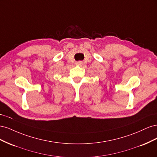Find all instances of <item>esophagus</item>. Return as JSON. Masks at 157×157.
<instances>
[{"mask_svg":"<svg viewBox=\"0 0 157 157\" xmlns=\"http://www.w3.org/2000/svg\"><path fill=\"white\" fill-rule=\"evenodd\" d=\"M82 64V61H78V62H76V65H81Z\"/></svg>","mask_w":157,"mask_h":157,"instance_id":"1","label":"esophagus"}]
</instances>
